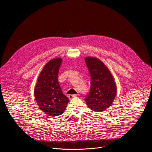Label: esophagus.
Segmentation results:
<instances>
[{"label":"esophagus","mask_w":152,"mask_h":152,"mask_svg":"<svg viewBox=\"0 0 152 152\" xmlns=\"http://www.w3.org/2000/svg\"><path fill=\"white\" fill-rule=\"evenodd\" d=\"M77 96V94H70L68 96V97L69 99H72L73 97H75Z\"/></svg>","instance_id":"34e87169"}]
</instances>
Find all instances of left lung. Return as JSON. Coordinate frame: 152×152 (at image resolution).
I'll return each mask as SVG.
<instances>
[{"instance_id":"left-lung-1","label":"left lung","mask_w":152,"mask_h":152,"mask_svg":"<svg viewBox=\"0 0 152 152\" xmlns=\"http://www.w3.org/2000/svg\"><path fill=\"white\" fill-rule=\"evenodd\" d=\"M91 76V87L85 102L94 111H103L111 106L117 93L113 76L100 59L94 57L85 58Z\"/></svg>"}]
</instances>
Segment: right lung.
I'll return each mask as SVG.
<instances>
[{"mask_svg":"<svg viewBox=\"0 0 152 152\" xmlns=\"http://www.w3.org/2000/svg\"><path fill=\"white\" fill-rule=\"evenodd\" d=\"M62 61L61 58H55L45 65L34 89L35 99L39 109L52 117L61 115L69 102L63 94L58 80Z\"/></svg>","mask_w":152,"mask_h":152,"instance_id":"1","label":"right lung"}]
</instances>
